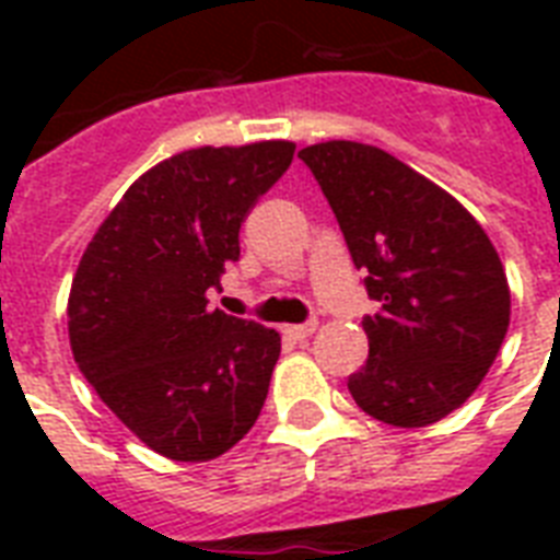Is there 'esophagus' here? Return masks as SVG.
Here are the masks:
<instances>
[{
  "mask_svg": "<svg viewBox=\"0 0 560 560\" xmlns=\"http://www.w3.org/2000/svg\"><path fill=\"white\" fill-rule=\"evenodd\" d=\"M316 319H311V323H302V325H288V328H284V334H288V337H293V340H307V337H311V334L316 331Z\"/></svg>",
  "mask_w": 560,
  "mask_h": 560,
  "instance_id": "esophagus-1",
  "label": "esophagus"
}]
</instances>
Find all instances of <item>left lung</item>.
<instances>
[{
  "mask_svg": "<svg viewBox=\"0 0 560 560\" xmlns=\"http://www.w3.org/2000/svg\"><path fill=\"white\" fill-rule=\"evenodd\" d=\"M337 214L377 314L363 316L366 366L351 398L392 427H427L474 395L512 316V293L486 229L456 197L360 142L299 151Z\"/></svg>",
  "mask_w": 560,
  "mask_h": 560,
  "instance_id": "left-lung-1",
  "label": "left lung"
}]
</instances>
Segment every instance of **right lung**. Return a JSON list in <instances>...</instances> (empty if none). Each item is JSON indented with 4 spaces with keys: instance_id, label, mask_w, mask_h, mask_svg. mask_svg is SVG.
Here are the masks:
<instances>
[{
    "instance_id": "obj_1",
    "label": "right lung",
    "mask_w": 560,
    "mask_h": 560,
    "mask_svg": "<svg viewBox=\"0 0 560 560\" xmlns=\"http://www.w3.org/2000/svg\"><path fill=\"white\" fill-rule=\"evenodd\" d=\"M293 142L194 148L153 165L92 235L69 293V342L118 421L174 462H209L261 416L281 337L209 311L237 232Z\"/></svg>"
}]
</instances>
